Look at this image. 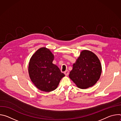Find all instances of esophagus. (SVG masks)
<instances>
[{"label": "esophagus", "mask_w": 121, "mask_h": 121, "mask_svg": "<svg viewBox=\"0 0 121 121\" xmlns=\"http://www.w3.org/2000/svg\"><path fill=\"white\" fill-rule=\"evenodd\" d=\"M64 74L65 76H68V74H69V71L68 70H66L64 72Z\"/></svg>", "instance_id": "esophagus-1"}]
</instances>
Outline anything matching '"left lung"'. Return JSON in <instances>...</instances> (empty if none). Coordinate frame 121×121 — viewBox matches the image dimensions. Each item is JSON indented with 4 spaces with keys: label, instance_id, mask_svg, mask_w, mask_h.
Here are the masks:
<instances>
[{
    "label": "left lung",
    "instance_id": "1",
    "mask_svg": "<svg viewBox=\"0 0 121 121\" xmlns=\"http://www.w3.org/2000/svg\"><path fill=\"white\" fill-rule=\"evenodd\" d=\"M101 70L98 56L91 51L84 50L73 64L69 77L78 88L86 89L97 83L100 78Z\"/></svg>",
    "mask_w": 121,
    "mask_h": 121
}]
</instances>
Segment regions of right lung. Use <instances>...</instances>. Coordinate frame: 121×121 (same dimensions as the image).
<instances>
[{"label":"right lung","instance_id":"add662e5","mask_svg":"<svg viewBox=\"0 0 121 121\" xmlns=\"http://www.w3.org/2000/svg\"><path fill=\"white\" fill-rule=\"evenodd\" d=\"M54 55L46 47L37 50L31 57L28 67L30 78L36 87L41 91L55 90L65 75L53 64Z\"/></svg>","mask_w":121,"mask_h":121}]
</instances>
